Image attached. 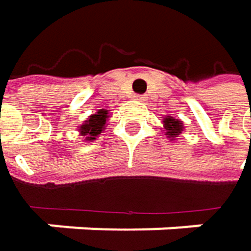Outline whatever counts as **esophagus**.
<instances>
[{"instance_id":"esophagus-1","label":"esophagus","mask_w":251,"mask_h":251,"mask_svg":"<svg viewBox=\"0 0 251 251\" xmlns=\"http://www.w3.org/2000/svg\"><path fill=\"white\" fill-rule=\"evenodd\" d=\"M133 100H136L139 103H144V101H147V97H144V96H133Z\"/></svg>"}]
</instances>
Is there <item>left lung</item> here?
I'll return each mask as SVG.
<instances>
[{
    "label": "left lung",
    "instance_id": "1",
    "mask_svg": "<svg viewBox=\"0 0 251 251\" xmlns=\"http://www.w3.org/2000/svg\"><path fill=\"white\" fill-rule=\"evenodd\" d=\"M184 125L180 119H176L170 115H166L163 119V132L164 135L170 139V141H176L177 136L183 132Z\"/></svg>",
    "mask_w": 251,
    "mask_h": 251
}]
</instances>
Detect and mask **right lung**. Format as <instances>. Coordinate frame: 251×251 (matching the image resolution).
<instances>
[{
	"instance_id": "add662e5",
	"label": "right lung",
	"mask_w": 251,
	"mask_h": 251,
	"mask_svg": "<svg viewBox=\"0 0 251 251\" xmlns=\"http://www.w3.org/2000/svg\"><path fill=\"white\" fill-rule=\"evenodd\" d=\"M109 118H110V112L107 109H100L96 113L90 115L82 122V125L78 126L79 136H82L84 141L93 142L101 132H104Z\"/></svg>"
}]
</instances>
